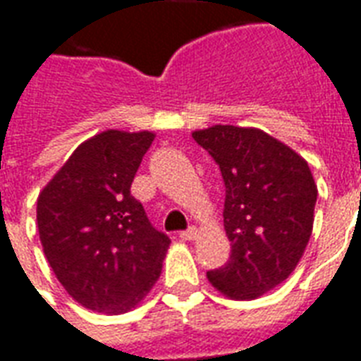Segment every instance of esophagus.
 <instances>
[{"label":"esophagus","instance_id":"1","mask_svg":"<svg viewBox=\"0 0 361 361\" xmlns=\"http://www.w3.org/2000/svg\"><path fill=\"white\" fill-rule=\"evenodd\" d=\"M197 235H199L197 228H189L185 229V231H181L180 237L183 239V241H195V239H197Z\"/></svg>","mask_w":361,"mask_h":361}]
</instances>
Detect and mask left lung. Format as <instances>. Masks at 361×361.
I'll use <instances>...</instances> for the list:
<instances>
[{"instance_id":"1","label":"left lung","mask_w":361,"mask_h":361,"mask_svg":"<svg viewBox=\"0 0 361 361\" xmlns=\"http://www.w3.org/2000/svg\"><path fill=\"white\" fill-rule=\"evenodd\" d=\"M226 183L224 228L229 262L208 271L210 285L252 300L295 271L314 228L317 185L308 162L258 128L210 126L193 132Z\"/></svg>"}]
</instances>
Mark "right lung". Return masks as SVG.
Instances as JSON below:
<instances>
[{"instance_id":"obj_1","label":"right lung","mask_w":361,"mask_h":361,"mask_svg":"<svg viewBox=\"0 0 361 361\" xmlns=\"http://www.w3.org/2000/svg\"><path fill=\"white\" fill-rule=\"evenodd\" d=\"M153 132L105 130L68 157L39 191V241L59 283L84 308L124 314L160 277L168 235L130 193Z\"/></svg>"}]
</instances>
